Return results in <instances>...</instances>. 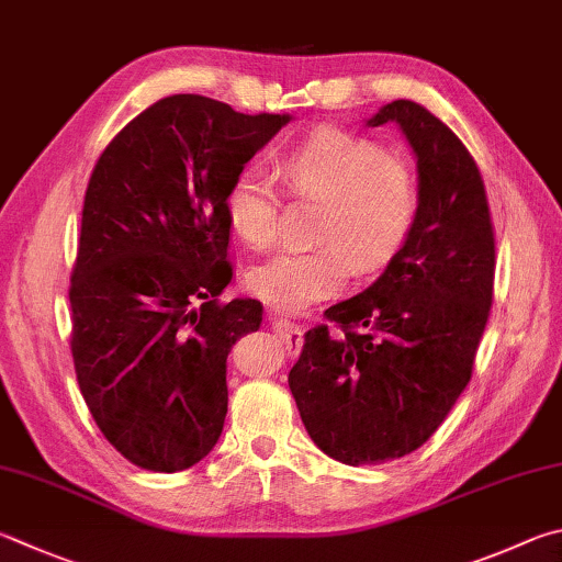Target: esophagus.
Masks as SVG:
<instances>
[{
    "instance_id": "1",
    "label": "esophagus",
    "mask_w": 562,
    "mask_h": 562,
    "mask_svg": "<svg viewBox=\"0 0 562 562\" xmlns=\"http://www.w3.org/2000/svg\"><path fill=\"white\" fill-rule=\"evenodd\" d=\"M274 331L280 334V341L284 344V351L288 356H297L302 351V344H304V329L300 324H294L290 319H282V316L274 314Z\"/></svg>"
}]
</instances>
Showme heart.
Listing matches in <instances>:
<instances>
[{"instance_id":"obj_1","label":"heart","mask_w":562,"mask_h":562,"mask_svg":"<svg viewBox=\"0 0 562 562\" xmlns=\"http://www.w3.org/2000/svg\"><path fill=\"white\" fill-rule=\"evenodd\" d=\"M278 175L294 199L319 201L312 248L258 265L248 288L282 312H300L339 292L353 268L373 272L401 250L420 209L413 161L373 137L319 127L284 151ZM280 191L258 165L240 169L226 193L233 231L258 250L278 240Z\"/></svg>"}]
</instances>
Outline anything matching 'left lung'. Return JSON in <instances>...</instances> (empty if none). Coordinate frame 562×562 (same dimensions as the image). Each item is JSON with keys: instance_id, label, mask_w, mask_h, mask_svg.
<instances>
[{"instance_id": "1", "label": "left lung", "mask_w": 562, "mask_h": 562, "mask_svg": "<svg viewBox=\"0 0 562 562\" xmlns=\"http://www.w3.org/2000/svg\"><path fill=\"white\" fill-rule=\"evenodd\" d=\"M417 157L420 209L369 290L324 312L288 375L314 445L344 464H381L430 440L474 371L494 302L496 238L484 179L430 110L393 100Z\"/></svg>"}]
</instances>
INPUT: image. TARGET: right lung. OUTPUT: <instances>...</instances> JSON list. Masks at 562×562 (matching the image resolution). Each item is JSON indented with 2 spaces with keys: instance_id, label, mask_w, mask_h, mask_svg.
<instances>
[{
  "instance_id": "1",
  "label": "right lung",
  "mask_w": 562,
  "mask_h": 562,
  "mask_svg": "<svg viewBox=\"0 0 562 562\" xmlns=\"http://www.w3.org/2000/svg\"><path fill=\"white\" fill-rule=\"evenodd\" d=\"M290 115L169 95L130 120L90 175L70 272V353L100 432L132 464L181 472L218 442L226 359L260 329L233 278L226 193Z\"/></svg>"
}]
</instances>
